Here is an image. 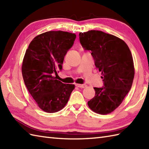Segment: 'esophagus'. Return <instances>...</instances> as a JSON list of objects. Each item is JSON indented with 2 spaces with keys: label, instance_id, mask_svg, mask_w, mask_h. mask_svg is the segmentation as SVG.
I'll list each match as a JSON object with an SVG mask.
<instances>
[{
  "label": "esophagus",
  "instance_id": "esophagus-1",
  "mask_svg": "<svg viewBox=\"0 0 149 149\" xmlns=\"http://www.w3.org/2000/svg\"><path fill=\"white\" fill-rule=\"evenodd\" d=\"M76 86L79 87V88H84L86 87V84H77Z\"/></svg>",
  "mask_w": 149,
  "mask_h": 149
}]
</instances>
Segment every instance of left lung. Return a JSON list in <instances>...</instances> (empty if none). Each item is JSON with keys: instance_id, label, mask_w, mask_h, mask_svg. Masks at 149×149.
<instances>
[{"instance_id": "left-lung-1", "label": "left lung", "mask_w": 149, "mask_h": 149, "mask_svg": "<svg viewBox=\"0 0 149 149\" xmlns=\"http://www.w3.org/2000/svg\"><path fill=\"white\" fill-rule=\"evenodd\" d=\"M81 45L91 50L97 68L102 72L104 87L94 88L90 108L100 115L115 110L130 91L134 77L131 50L124 41L112 34L91 30L79 33Z\"/></svg>"}]
</instances>
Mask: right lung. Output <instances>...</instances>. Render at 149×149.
I'll return each instance as SVG.
<instances>
[{
    "label": "right lung",
    "mask_w": 149,
    "mask_h": 149,
    "mask_svg": "<svg viewBox=\"0 0 149 149\" xmlns=\"http://www.w3.org/2000/svg\"><path fill=\"white\" fill-rule=\"evenodd\" d=\"M76 35L62 31H47L36 36L26 51L22 73L27 90L38 106L56 113L67 104L74 84H64L53 74L62 69L65 56Z\"/></svg>",
    "instance_id": "right-lung-1"
}]
</instances>
